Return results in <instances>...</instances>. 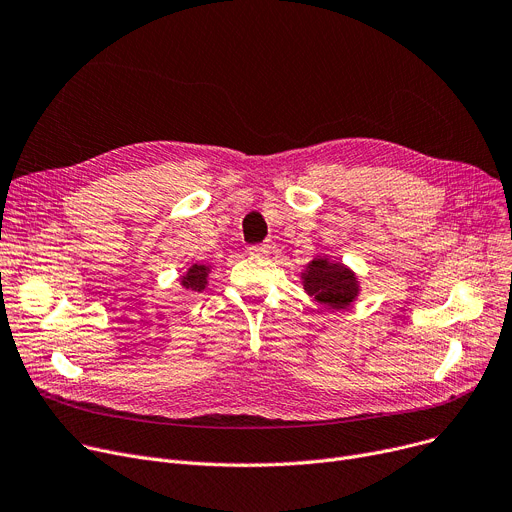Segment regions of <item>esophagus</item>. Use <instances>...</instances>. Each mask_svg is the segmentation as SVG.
Returning a JSON list of instances; mask_svg holds the SVG:
<instances>
[{
  "label": "esophagus",
  "mask_w": 512,
  "mask_h": 512,
  "mask_svg": "<svg viewBox=\"0 0 512 512\" xmlns=\"http://www.w3.org/2000/svg\"><path fill=\"white\" fill-rule=\"evenodd\" d=\"M271 251H274V245H271V243L249 247V253L255 255V257H267V255H271Z\"/></svg>",
  "instance_id": "1"
}]
</instances>
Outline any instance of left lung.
I'll return each mask as SVG.
<instances>
[{"instance_id": "8db88e82", "label": "left lung", "mask_w": 512, "mask_h": 512, "mask_svg": "<svg viewBox=\"0 0 512 512\" xmlns=\"http://www.w3.org/2000/svg\"><path fill=\"white\" fill-rule=\"evenodd\" d=\"M302 280L304 290L331 309H346L358 294V282L352 271L327 259H313Z\"/></svg>"}]
</instances>
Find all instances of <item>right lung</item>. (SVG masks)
<instances>
[{
  "mask_svg": "<svg viewBox=\"0 0 512 512\" xmlns=\"http://www.w3.org/2000/svg\"><path fill=\"white\" fill-rule=\"evenodd\" d=\"M206 278H208V265H193L189 267L187 276H183L181 284L193 292H201L208 284Z\"/></svg>",
  "mask_w": 512,
  "mask_h": 512,
  "instance_id": "add662e5",
  "label": "right lung"
}]
</instances>
